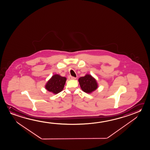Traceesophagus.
<instances>
[{
  "mask_svg": "<svg viewBox=\"0 0 150 150\" xmlns=\"http://www.w3.org/2000/svg\"><path fill=\"white\" fill-rule=\"evenodd\" d=\"M68 79H70V80H75V79H76V77H74V76H68Z\"/></svg>",
  "mask_w": 150,
  "mask_h": 150,
  "instance_id": "esophagus-1",
  "label": "esophagus"
}]
</instances>
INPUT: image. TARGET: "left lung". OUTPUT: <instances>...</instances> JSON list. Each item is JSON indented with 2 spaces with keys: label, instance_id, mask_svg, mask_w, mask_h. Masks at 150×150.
Instances as JSON below:
<instances>
[{
  "label": "left lung",
  "instance_id": "8db88e82",
  "mask_svg": "<svg viewBox=\"0 0 150 150\" xmlns=\"http://www.w3.org/2000/svg\"><path fill=\"white\" fill-rule=\"evenodd\" d=\"M79 82L82 90L86 93H90L98 88V83L94 78L86 74L79 79Z\"/></svg>",
  "mask_w": 150,
  "mask_h": 150
}]
</instances>
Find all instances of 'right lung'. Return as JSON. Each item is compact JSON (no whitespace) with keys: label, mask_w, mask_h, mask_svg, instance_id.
I'll use <instances>...</instances> for the list:
<instances>
[{"label":"right lung","mask_w":150,"mask_h":150,"mask_svg":"<svg viewBox=\"0 0 150 150\" xmlns=\"http://www.w3.org/2000/svg\"><path fill=\"white\" fill-rule=\"evenodd\" d=\"M66 79L65 77H62L58 74H55L46 83V88L54 94L59 93L64 88Z\"/></svg>","instance_id":"obj_1"}]
</instances>
